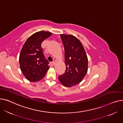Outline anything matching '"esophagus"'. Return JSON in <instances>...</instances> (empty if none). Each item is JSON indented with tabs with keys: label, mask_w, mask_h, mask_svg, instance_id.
I'll list each match as a JSON object with an SVG mask.
<instances>
[{
	"label": "esophagus",
	"mask_w": 123,
	"mask_h": 123,
	"mask_svg": "<svg viewBox=\"0 0 123 123\" xmlns=\"http://www.w3.org/2000/svg\"><path fill=\"white\" fill-rule=\"evenodd\" d=\"M50 63H51V64L52 65V66H54V65L55 64V62L53 61V62H50Z\"/></svg>",
	"instance_id": "obj_1"
}]
</instances>
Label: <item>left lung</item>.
<instances>
[{
  "label": "left lung",
  "mask_w": 123,
  "mask_h": 123,
  "mask_svg": "<svg viewBox=\"0 0 123 123\" xmlns=\"http://www.w3.org/2000/svg\"><path fill=\"white\" fill-rule=\"evenodd\" d=\"M64 48L66 73L59 76L61 83L66 87H71L80 83L87 74L88 59L85 49L76 37L61 34Z\"/></svg>",
  "instance_id": "left-lung-1"
}]
</instances>
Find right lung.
I'll use <instances>...</instances> for the list:
<instances>
[{"label": "right lung", "mask_w": 123, "mask_h": 123, "mask_svg": "<svg viewBox=\"0 0 123 123\" xmlns=\"http://www.w3.org/2000/svg\"><path fill=\"white\" fill-rule=\"evenodd\" d=\"M52 34L49 32H37L29 38L24 44L19 55L22 73L27 80L37 82L44 77L49 67V62L43 53L41 44Z\"/></svg>", "instance_id": "right-lung-1"}]
</instances>
